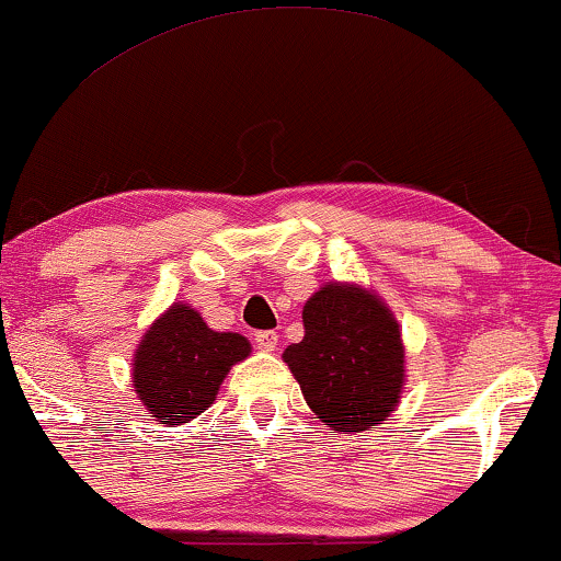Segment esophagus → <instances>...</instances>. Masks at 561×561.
<instances>
[{
    "label": "esophagus",
    "instance_id": "esophagus-1",
    "mask_svg": "<svg viewBox=\"0 0 561 561\" xmlns=\"http://www.w3.org/2000/svg\"><path fill=\"white\" fill-rule=\"evenodd\" d=\"M254 343H257L260 351L273 353L275 347H278V332H273V330H263V332H257V334H254Z\"/></svg>",
    "mask_w": 561,
    "mask_h": 561
}]
</instances>
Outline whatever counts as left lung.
<instances>
[{"label":"left lung","instance_id":"obj_1","mask_svg":"<svg viewBox=\"0 0 561 561\" xmlns=\"http://www.w3.org/2000/svg\"><path fill=\"white\" fill-rule=\"evenodd\" d=\"M304 340L283 351L301 394L330 431L360 433L397 410L404 343L381 296L358 283H324L304 304Z\"/></svg>","mask_w":561,"mask_h":561}]
</instances>
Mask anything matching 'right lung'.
I'll use <instances>...</instances> for the list:
<instances>
[{
  "label": "right lung",
  "instance_id": "add662e5",
  "mask_svg": "<svg viewBox=\"0 0 561 561\" xmlns=\"http://www.w3.org/2000/svg\"><path fill=\"white\" fill-rule=\"evenodd\" d=\"M252 353L239 332H216L201 311L174 301L134 353V391L159 425H183L206 412L231 366Z\"/></svg>",
  "mask_w": 561,
  "mask_h": 561
}]
</instances>
